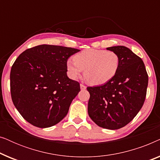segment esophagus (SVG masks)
<instances>
[{"label": "esophagus", "mask_w": 160, "mask_h": 160, "mask_svg": "<svg viewBox=\"0 0 160 160\" xmlns=\"http://www.w3.org/2000/svg\"><path fill=\"white\" fill-rule=\"evenodd\" d=\"M80 88H81V89H86L87 87L85 86V85L83 84H80Z\"/></svg>", "instance_id": "34e87169"}]
</instances>
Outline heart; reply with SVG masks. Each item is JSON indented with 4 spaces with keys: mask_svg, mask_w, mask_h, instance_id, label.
I'll list each match as a JSON object with an SVG mask.
<instances>
[{
    "mask_svg": "<svg viewBox=\"0 0 160 160\" xmlns=\"http://www.w3.org/2000/svg\"><path fill=\"white\" fill-rule=\"evenodd\" d=\"M73 60H68L66 62L68 76L76 79L84 70V78L92 85L108 82L116 75L119 66V56L111 51L84 50L76 54Z\"/></svg>",
    "mask_w": 160,
    "mask_h": 160,
    "instance_id": "b5f03b06",
    "label": "heart"
}]
</instances>
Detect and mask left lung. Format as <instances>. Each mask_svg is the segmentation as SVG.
Masks as SVG:
<instances>
[{"label": "left lung", "instance_id": "obj_1", "mask_svg": "<svg viewBox=\"0 0 160 160\" xmlns=\"http://www.w3.org/2000/svg\"><path fill=\"white\" fill-rule=\"evenodd\" d=\"M119 58L116 75L106 84L88 87V114L100 128L117 130L127 125L145 101L148 74L141 58L124 46L107 48Z\"/></svg>", "mask_w": 160, "mask_h": 160}]
</instances>
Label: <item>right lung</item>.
<instances>
[{"instance_id": "add662e5", "label": "right lung", "mask_w": 160, "mask_h": 160, "mask_svg": "<svg viewBox=\"0 0 160 160\" xmlns=\"http://www.w3.org/2000/svg\"><path fill=\"white\" fill-rule=\"evenodd\" d=\"M79 49L43 44L26 49L10 73L12 99L26 121L40 128L59 123L80 91L67 76L66 62Z\"/></svg>"}]
</instances>
